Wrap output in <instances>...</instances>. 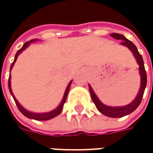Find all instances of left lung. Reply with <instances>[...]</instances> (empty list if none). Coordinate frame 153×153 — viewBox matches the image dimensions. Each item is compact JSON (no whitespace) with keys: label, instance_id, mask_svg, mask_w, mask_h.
<instances>
[{"label":"left lung","instance_id":"8db88e82","mask_svg":"<svg viewBox=\"0 0 153 153\" xmlns=\"http://www.w3.org/2000/svg\"><path fill=\"white\" fill-rule=\"evenodd\" d=\"M111 36H112L113 38L117 39V40L123 41L121 42V44L127 47L129 50L132 52L134 58L136 59V61H137L139 66H140L139 67V71H140V87L138 94H137L136 98L133 100L132 102L128 104V105H127L111 107V106H108V105H104L99 100V98L96 96V94H94L91 86L88 85V87H89V91H90L92 100L94 103L96 108L99 110V111H100L103 115L109 117H124L126 115L132 113L133 111H135L136 108L140 105V104L141 102V100H142V97H143V94H144L145 88H146V82H147V77H146V70H145L144 61H143L142 56L140 55V53L138 52L136 46L131 41L128 40L124 36L118 34V33H112V34H111Z\"/></svg>","mask_w":153,"mask_h":153}]
</instances>
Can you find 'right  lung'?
<instances>
[{"label": "right lung", "mask_w": 153, "mask_h": 153, "mask_svg": "<svg viewBox=\"0 0 153 153\" xmlns=\"http://www.w3.org/2000/svg\"><path fill=\"white\" fill-rule=\"evenodd\" d=\"M38 41V39H33V40H30V41H29V42H25V44L23 45V47L21 48L18 51L17 53H16V54H15L14 57V60L13 62L12 63V65H11V67H10V71H11V70L13 69V65H14V63L17 60V58H18V56L19 54L22 53V51H24L26 48H28L30 43H32L34 42H36V41ZM71 82L72 81H71L70 82V83L68 84L67 88H66V89H65V94H64V97H63V100H62V101L59 104V105L54 110H53V111H51L49 112H45V113H34V112H31V111H27L26 109H25L22 105H21L19 103V101L16 100V98L14 97V95H13V92H12V88H11V75L9 76V78H8V88H9V91L11 93V94H12V96L13 98V100H14L15 103H16V105H17V106H18V108L19 110L20 111V112L22 114L24 115V116H25L26 117L28 118H30V119H35V120H37V121H46V120H50L52 118H53V117H57L58 115H59L61 113L62 111V109L64 107V104L65 103V100H66V98H67V94L68 93H69V90H70V87H71Z\"/></svg>", "instance_id": "obj_1"}]
</instances>
